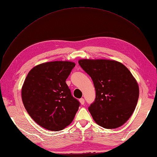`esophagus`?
I'll return each instance as SVG.
<instances>
[{"label":"esophagus","mask_w":157,"mask_h":157,"mask_svg":"<svg viewBox=\"0 0 157 157\" xmlns=\"http://www.w3.org/2000/svg\"><path fill=\"white\" fill-rule=\"evenodd\" d=\"M79 101H80V103L82 104V105H84V98H80L79 99Z\"/></svg>","instance_id":"34e87169"}]
</instances>
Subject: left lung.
Returning <instances> with one entry per match:
<instances>
[{
	"mask_svg": "<svg viewBox=\"0 0 157 157\" xmlns=\"http://www.w3.org/2000/svg\"><path fill=\"white\" fill-rule=\"evenodd\" d=\"M78 64L92 79L96 99L88 107L94 121L107 129L122 126L134 113L139 86L128 69L115 60L88 59Z\"/></svg>",
	"mask_w": 157,
	"mask_h": 157,
	"instance_id": "obj_1",
	"label": "left lung"
}]
</instances>
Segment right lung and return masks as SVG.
Returning a JSON list of instances; mask_svg holds the SVG:
<instances>
[{
    "mask_svg": "<svg viewBox=\"0 0 157 157\" xmlns=\"http://www.w3.org/2000/svg\"><path fill=\"white\" fill-rule=\"evenodd\" d=\"M75 63L55 61L38 65L28 73L21 89L23 103L38 124L51 131L63 130L74 119L80 103L65 81Z\"/></svg>",
    "mask_w": 157,
    "mask_h": 157,
    "instance_id": "right-lung-1",
    "label": "right lung"
}]
</instances>
